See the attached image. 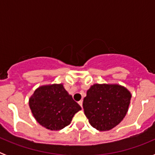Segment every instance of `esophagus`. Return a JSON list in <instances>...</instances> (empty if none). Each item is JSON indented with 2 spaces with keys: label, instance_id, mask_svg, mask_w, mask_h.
<instances>
[{
  "label": "esophagus",
  "instance_id": "esophagus-1",
  "mask_svg": "<svg viewBox=\"0 0 155 155\" xmlns=\"http://www.w3.org/2000/svg\"><path fill=\"white\" fill-rule=\"evenodd\" d=\"M78 104L81 105V107L83 108V100H81V101H79Z\"/></svg>",
  "mask_w": 155,
  "mask_h": 155
}]
</instances>
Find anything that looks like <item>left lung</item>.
<instances>
[{
    "mask_svg": "<svg viewBox=\"0 0 155 155\" xmlns=\"http://www.w3.org/2000/svg\"><path fill=\"white\" fill-rule=\"evenodd\" d=\"M130 99V92L124 86L94 84L84 98V114L91 127L99 131L110 130L124 120Z\"/></svg>",
    "mask_w": 155,
    "mask_h": 155,
    "instance_id": "1",
    "label": "left lung"
}]
</instances>
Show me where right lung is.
<instances>
[{"mask_svg":"<svg viewBox=\"0 0 155 155\" xmlns=\"http://www.w3.org/2000/svg\"><path fill=\"white\" fill-rule=\"evenodd\" d=\"M28 104L36 121L50 130H60L69 125L81 109L63 84L40 86L30 97Z\"/></svg>","mask_w":155,"mask_h":155,"instance_id":"obj_1","label":"right lung"}]
</instances>
